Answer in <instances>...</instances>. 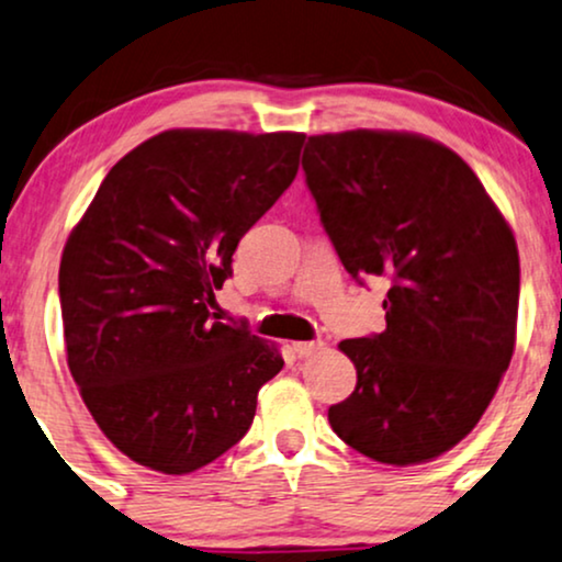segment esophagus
<instances>
[{"instance_id":"obj_1","label":"esophagus","mask_w":562,"mask_h":562,"mask_svg":"<svg viewBox=\"0 0 562 562\" xmlns=\"http://www.w3.org/2000/svg\"><path fill=\"white\" fill-rule=\"evenodd\" d=\"M323 349V341H296L292 344V351L296 357H310L315 355V351Z\"/></svg>"}]
</instances>
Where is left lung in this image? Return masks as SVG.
Returning a JSON list of instances; mask_svg holds the SVG:
<instances>
[{"instance_id":"obj_1","label":"left lung","mask_w":562,"mask_h":562,"mask_svg":"<svg viewBox=\"0 0 562 562\" xmlns=\"http://www.w3.org/2000/svg\"><path fill=\"white\" fill-rule=\"evenodd\" d=\"M302 169L351 279L383 276L385 330L346 338L357 387L328 408L346 446L412 467L467 438L516 346L518 247L459 154L412 133L313 135Z\"/></svg>"}]
</instances>
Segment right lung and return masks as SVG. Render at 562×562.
I'll return each instance as SVG.
<instances>
[{"instance_id":"right-lung-1","label":"right lung","mask_w":562,"mask_h":562,"mask_svg":"<svg viewBox=\"0 0 562 562\" xmlns=\"http://www.w3.org/2000/svg\"><path fill=\"white\" fill-rule=\"evenodd\" d=\"M302 133L166 130L130 150L59 266L67 364L127 459L190 474L237 446L279 346L213 321L239 239L300 169Z\"/></svg>"}]
</instances>
